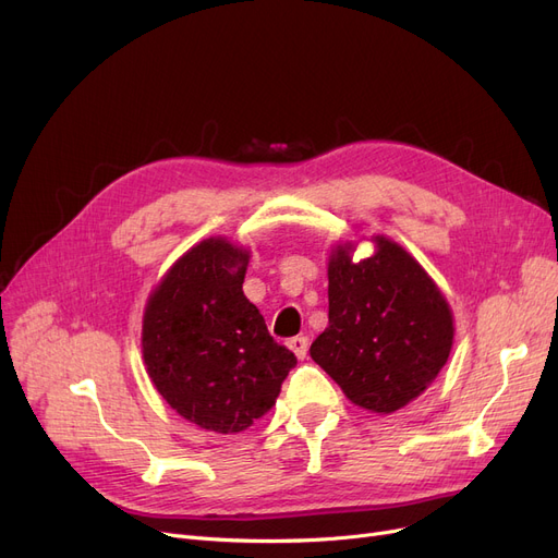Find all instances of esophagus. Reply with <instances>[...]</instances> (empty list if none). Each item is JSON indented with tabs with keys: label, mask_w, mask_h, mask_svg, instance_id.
Wrapping results in <instances>:
<instances>
[{
	"label": "esophagus",
	"mask_w": 558,
	"mask_h": 558,
	"mask_svg": "<svg viewBox=\"0 0 558 558\" xmlns=\"http://www.w3.org/2000/svg\"><path fill=\"white\" fill-rule=\"evenodd\" d=\"M288 348L293 350V354H295L298 359H304L306 352H308V338H306V336L290 338V340H288Z\"/></svg>",
	"instance_id": "34e87169"
}]
</instances>
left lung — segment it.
Instances as JSON below:
<instances>
[{"instance_id":"8db88e82","label":"left lung","mask_w":558,"mask_h":558,"mask_svg":"<svg viewBox=\"0 0 558 558\" xmlns=\"http://www.w3.org/2000/svg\"><path fill=\"white\" fill-rule=\"evenodd\" d=\"M354 260L356 241L331 247L329 327L311 344V359L344 397L388 415L427 390L452 352L454 315L427 270L386 235Z\"/></svg>"}]
</instances>
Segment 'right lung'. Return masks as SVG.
I'll return each mask as SVG.
<instances>
[{
  "label": "right lung",
  "instance_id": "obj_1",
  "mask_svg": "<svg viewBox=\"0 0 558 558\" xmlns=\"http://www.w3.org/2000/svg\"><path fill=\"white\" fill-rule=\"evenodd\" d=\"M250 250L210 235L179 256L143 313V361L163 400L199 429L241 434L268 413L295 354L245 298Z\"/></svg>",
  "mask_w": 558,
  "mask_h": 558
}]
</instances>
